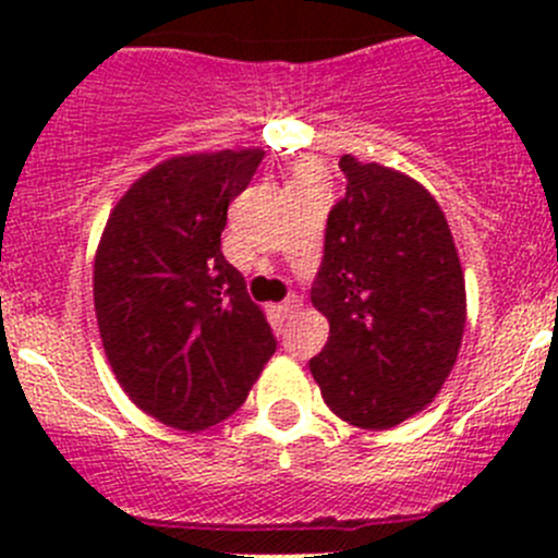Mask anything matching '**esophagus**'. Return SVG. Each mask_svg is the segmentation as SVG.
Here are the masks:
<instances>
[{"label": "esophagus", "instance_id": "esophagus-1", "mask_svg": "<svg viewBox=\"0 0 558 558\" xmlns=\"http://www.w3.org/2000/svg\"><path fill=\"white\" fill-rule=\"evenodd\" d=\"M278 311H280V315H283V318H291V315L300 311V300H296V296H289V300H286L283 305L278 307Z\"/></svg>", "mask_w": 558, "mask_h": 558}]
</instances>
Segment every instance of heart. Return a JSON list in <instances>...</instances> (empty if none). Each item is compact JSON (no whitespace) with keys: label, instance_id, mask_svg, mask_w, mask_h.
<instances>
[{"label":"heart","instance_id":"heart-1","mask_svg":"<svg viewBox=\"0 0 558 558\" xmlns=\"http://www.w3.org/2000/svg\"><path fill=\"white\" fill-rule=\"evenodd\" d=\"M300 174L302 178H307V174H318V170H315L313 165H302V170H300Z\"/></svg>","mask_w":558,"mask_h":558}]
</instances>
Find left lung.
Returning a JSON list of instances; mask_svg holds the SVG:
<instances>
[{
	"instance_id": "left-lung-1",
	"label": "left lung",
	"mask_w": 558,
	"mask_h": 558,
	"mask_svg": "<svg viewBox=\"0 0 558 558\" xmlns=\"http://www.w3.org/2000/svg\"><path fill=\"white\" fill-rule=\"evenodd\" d=\"M311 302L329 340L311 359L320 397L359 429H391L440 393L466 324L464 269L446 213L410 174L340 159Z\"/></svg>"
}]
</instances>
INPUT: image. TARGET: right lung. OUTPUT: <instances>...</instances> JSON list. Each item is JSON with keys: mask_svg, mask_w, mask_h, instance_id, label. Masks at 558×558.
Returning a JSON list of instances; mask_svg holds the SVG:
<instances>
[{"mask_svg": "<svg viewBox=\"0 0 558 558\" xmlns=\"http://www.w3.org/2000/svg\"><path fill=\"white\" fill-rule=\"evenodd\" d=\"M264 150L183 154L129 185L94 256L105 356L143 413L180 432L221 424L275 353L267 315L221 253L229 202Z\"/></svg>", "mask_w": 558, "mask_h": 558, "instance_id": "right-lung-1", "label": "right lung"}]
</instances>
